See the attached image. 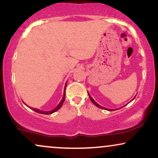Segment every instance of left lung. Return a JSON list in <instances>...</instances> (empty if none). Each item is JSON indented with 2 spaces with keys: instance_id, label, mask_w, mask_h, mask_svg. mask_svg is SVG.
<instances>
[{
  "instance_id": "8db88e82",
  "label": "left lung",
  "mask_w": 158,
  "mask_h": 158,
  "mask_svg": "<svg viewBox=\"0 0 158 158\" xmlns=\"http://www.w3.org/2000/svg\"><path fill=\"white\" fill-rule=\"evenodd\" d=\"M87 93H88V92H87ZM88 95H89V97H90V99L91 100V102H93V103H94V104H95V105H96V107H99V108H101V109H104V110H109V111H110V110H112V111H113V110H110V109H107V108H105V107H102V106H100V105H99V104H97V103H96V102H95V101L94 100V98H93L92 97H91V96H90V94H89V93H88ZM133 99H134V98H133ZM133 99H132V100H133ZM115 110H116V109H115Z\"/></svg>"
}]
</instances>
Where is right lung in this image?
<instances>
[{
    "instance_id": "right-lung-1",
    "label": "right lung",
    "mask_w": 158,
    "mask_h": 158,
    "mask_svg": "<svg viewBox=\"0 0 158 158\" xmlns=\"http://www.w3.org/2000/svg\"><path fill=\"white\" fill-rule=\"evenodd\" d=\"M66 85H67V82L65 83V85H64V94H63V96H62V100L60 101V103H59V104L57 106H56V107L54 108V110H51V111H42V110H38V109H36V108H32V107H30L31 108V110H33L34 111H35L36 113H40V114H45V115H48V114H51V113H54V112H56V111H57V110L60 109V108L62 107V104H63V102H64V99H65V90H66ZM25 104V103H24ZM27 106V107H28V105H26Z\"/></svg>"
}]
</instances>
